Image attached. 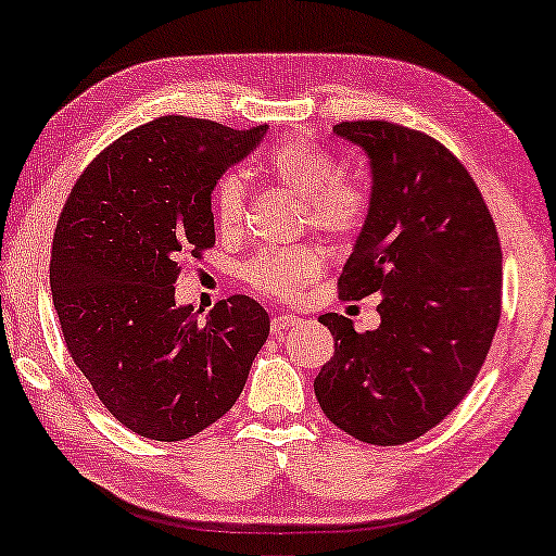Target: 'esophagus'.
I'll return each mask as SVG.
<instances>
[{"label": "esophagus", "mask_w": 556, "mask_h": 556, "mask_svg": "<svg viewBox=\"0 0 556 556\" xmlns=\"http://www.w3.org/2000/svg\"><path fill=\"white\" fill-rule=\"evenodd\" d=\"M298 323H300V317H298V315H293V313H286V315L273 317L270 330H273V334H280L283 330H288V327H293V325H298Z\"/></svg>", "instance_id": "esophagus-1"}]
</instances>
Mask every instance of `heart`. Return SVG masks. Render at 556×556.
Returning <instances> with one entry per match:
<instances>
[{
    "label": "heart",
    "instance_id": "heart-1",
    "mask_svg": "<svg viewBox=\"0 0 556 556\" xmlns=\"http://www.w3.org/2000/svg\"><path fill=\"white\" fill-rule=\"evenodd\" d=\"M268 177L303 199L305 224L332 239H352L367 224L371 197L364 181L342 175L332 152L305 140H283L266 154ZM216 231L236 239L245 224V187L239 175H224L212 194ZM325 253L311 243L290 249H266L243 268V278L261 295L298 300L305 288L320 278Z\"/></svg>",
    "mask_w": 556,
    "mask_h": 556
}]
</instances>
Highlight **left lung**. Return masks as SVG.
Listing matches in <instances>:
<instances>
[{
  "mask_svg": "<svg viewBox=\"0 0 556 556\" xmlns=\"http://www.w3.org/2000/svg\"><path fill=\"white\" fill-rule=\"evenodd\" d=\"M332 130L371 165V212L340 298L379 293L381 325L357 332L350 317L320 315L334 354L315 396L357 441L402 445L439 426L483 367L503 311V253L483 194L445 144L387 121Z\"/></svg>",
  "mask_w": 556,
  "mask_h": 556,
  "instance_id": "8db88e82",
  "label": "left lung"
}]
</instances>
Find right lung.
<instances>
[{
  "instance_id": "right-lung-1",
  "label": "right lung",
  "mask_w": 556,
  "mask_h": 556,
  "mask_svg": "<svg viewBox=\"0 0 556 556\" xmlns=\"http://www.w3.org/2000/svg\"><path fill=\"white\" fill-rule=\"evenodd\" d=\"M266 130L162 115L108 144L61 208L49 276L63 342L100 404L144 439L218 421L268 338L249 295L218 300L206 320L175 303L179 261L216 243L218 177Z\"/></svg>"
}]
</instances>
